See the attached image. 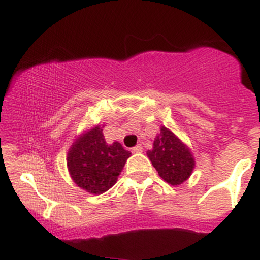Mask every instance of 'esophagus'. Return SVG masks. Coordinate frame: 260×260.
<instances>
[{"instance_id":"obj_1","label":"esophagus","mask_w":260,"mask_h":260,"mask_svg":"<svg viewBox=\"0 0 260 260\" xmlns=\"http://www.w3.org/2000/svg\"><path fill=\"white\" fill-rule=\"evenodd\" d=\"M142 151H143L142 145H136V147H134V148L132 149V153H136V154L142 153Z\"/></svg>"}]
</instances>
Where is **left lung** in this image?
<instances>
[{
    "label": "left lung",
    "instance_id": "1",
    "mask_svg": "<svg viewBox=\"0 0 260 260\" xmlns=\"http://www.w3.org/2000/svg\"><path fill=\"white\" fill-rule=\"evenodd\" d=\"M147 155L160 177L171 186H180L187 181L196 166L190 149L165 126L160 127L153 149Z\"/></svg>",
    "mask_w": 260,
    "mask_h": 260
}]
</instances>
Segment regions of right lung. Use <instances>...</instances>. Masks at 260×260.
<instances>
[{
    "label": "right lung",
    "instance_id": "1",
    "mask_svg": "<svg viewBox=\"0 0 260 260\" xmlns=\"http://www.w3.org/2000/svg\"><path fill=\"white\" fill-rule=\"evenodd\" d=\"M103 126H95L79 134L68 149L67 169L79 188L91 194H101L117 182L131 153L113 142L107 144Z\"/></svg>",
    "mask_w": 260,
    "mask_h": 260
}]
</instances>
